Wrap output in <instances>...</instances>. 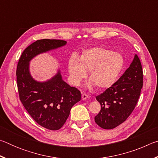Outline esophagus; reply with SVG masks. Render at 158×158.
Segmentation results:
<instances>
[{
    "instance_id": "obj_1",
    "label": "esophagus",
    "mask_w": 158,
    "mask_h": 158,
    "mask_svg": "<svg viewBox=\"0 0 158 158\" xmlns=\"http://www.w3.org/2000/svg\"><path fill=\"white\" fill-rule=\"evenodd\" d=\"M88 98H89V95H88L86 93H83L82 95H81V99H82L83 100H86Z\"/></svg>"
}]
</instances>
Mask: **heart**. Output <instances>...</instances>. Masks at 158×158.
<instances>
[{"label":"heart","instance_id":"heart-1","mask_svg":"<svg viewBox=\"0 0 158 158\" xmlns=\"http://www.w3.org/2000/svg\"><path fill=\"white\" fill-rule=\"evenodd\" d=\"M124 65L123 56L104 47L85 50L79 58L72 55L68 61L71 84L77 86L89 72L90 84L98 89H106L116 82Z\"/></svg>","mask_w":158,"mask_h":158}]
</instances>
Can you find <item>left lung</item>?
Instances as JSON below:
<instances>
[{
	"mask_svg": "<svg viewBox=\"0 0 158 158\" xmlns=\"http://www.w3.org/2000/svg\"><path fill=\"white\" fill-rule=\"evenodd\" d=\"M143 86V69L139 58H135L125 73L105 91L96 96L101 110L95 116L99 126L106 130L123 123L138 102Z\"/></svg>",
	"mask_w": 158,
	"mask_h": 158,
	"instance_id": "left-lung-1",
	"label": "left lung"
}]
</instances>
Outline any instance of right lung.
I'll return each instance as SVG.
<instances>
[{
	"instance_id": "add662e5",
	"label": "right lung",
	"mask_w": 158,
	"mask_h": 158,
	"mask_svg": "<svg viewBox=\"0 0 158 158\" xmlns=\"http://www.w3.org/2000/svg\"><path fill=\"white\" fill-rule=\"evenodd\" d=\"M65 44L61 40H38L26 48L17 64V83L21 103L37 123L50 130L63 126L71 108L81 100V93L62 80L60 72L47 82L35 81L29 73L28 63L39 53Z\"/></svg>"
}]
</instances>
